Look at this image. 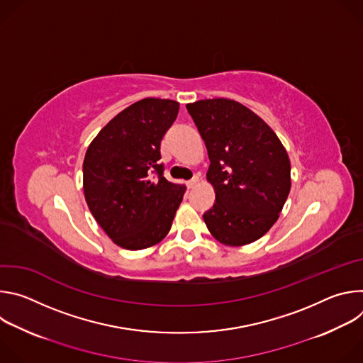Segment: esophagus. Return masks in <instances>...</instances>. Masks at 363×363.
I'll return each instance as SVG.
<instances>
[{
    "mask_svg": "<svg viewBox=\"0 0 363 363\" xmlns=\"http://www.w3.org/2000/svg\"><path fill=\"white\" fill-rule=\"evenodd\" d=\"M196 184H198V177H194L191 181H188V182H186L188 188H194Z\"/></svg>",
    "mask_w": 363,
    "mask_h": 363,
    "instance_id": "34e87169",
    "label": "esophagus"
}]
</instances>
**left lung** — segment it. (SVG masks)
<instances>
[{
  "label": "left lung",
  "instance_id": "left-lung-1",
  "mask_svg": "<svg viewBox=\"0 0 363 363\" xmlns=\"http://www.w3.org/2000/svg\"><path fill=\"white\" fill-rule=\"evenodd\" d=\"M208 150L206 179L216 191L203 213L206 228L225 245L262 238L277 221L289 196L290 160L273 129L231 99L186 105Z\"/></svg>",
  "mask_w": 363,
  "mask_h": 363
}]
</instances>
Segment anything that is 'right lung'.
<instances>
[{"label": "right lung", "instance_id": "add662e5", "mask_svg": "<svg viewBox=\"0 0 363 363\" xmlns=\"http://www.w3.org/2000/svg\"><path fill=\"white\" fill-rule=\"evenodd\" d=\"M179 103L142 99L118 113L87 147L83 191L90 213L115 244L143 250L171 230L185 186L164 177L161 140Z\"/></svg>", "mask_w": 363, "mask_h": 363}]
</instances>
